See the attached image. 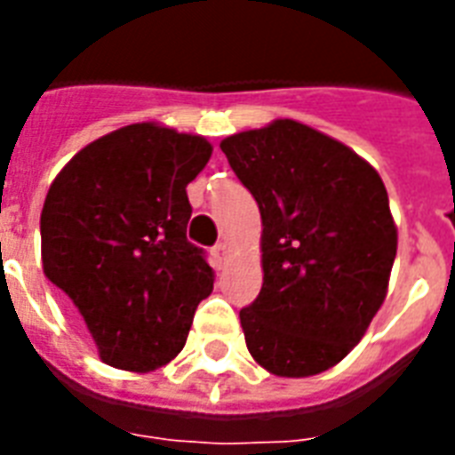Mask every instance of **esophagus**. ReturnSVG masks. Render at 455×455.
<instances>
[{
  "instance_id": "34e87169",
  "label": "esophagus",
  "mask_w": 455,
  "mask_h": 455,
  "mask_svg": "<svg viewBox=\"0 0 455 455\" xmlns=\"http://www.w3.org/2000/svg\"><path fill=\"white\" fill-rule=\"evenodd\" d=\"M212 257H214V264H217V267H221V264L227 262V257H228L227 243H217V245L212 248Z\"/></svg>"
}]
</instances>
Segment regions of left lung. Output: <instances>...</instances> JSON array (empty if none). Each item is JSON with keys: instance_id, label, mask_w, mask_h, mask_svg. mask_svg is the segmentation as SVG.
<instances>
[{"instance_id": "1", "label": "left lung", "mask_w": 455, "mask_h": 455, "mask_svg": "<svg viewBox=\"0 0 455 455\" xmlns=\"http://www.w3.org/2000/svg\"><path fill=\"white\" fill-rule=\"evenodd\" d=\"M220 146L262 214L264 283L241 309L245 345L281 378L323 373L359 345L387 295L396 227L380 174L295 120Z\"/></svg>"}]
</instances>
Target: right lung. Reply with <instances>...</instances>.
<instances>
[{"mask_svg":"<svg viewBox=\"0 0 455 455\" xmlns=\"http://www.w3.org/2000/svg\"><path fill=\"white\" fill-rule=\"evenodd\" d=\"M210 156L203 137L127 124L84 146L49 186L42 267L108 366L148 373L170 363L212 292V267L186 238V186Z\"/></svg>","mask_w":455,"mask_h":455,"instance_id":"obj_1","label":"right lung"}]
</instances>
